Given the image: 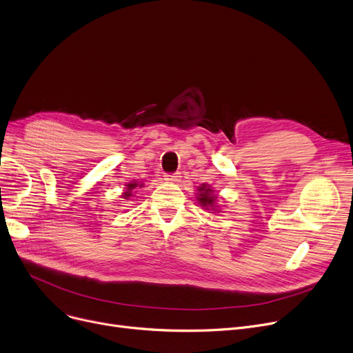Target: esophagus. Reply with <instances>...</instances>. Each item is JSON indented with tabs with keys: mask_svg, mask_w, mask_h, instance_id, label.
Returning a JSON list of instances; mask_svg holds the SVG:
<instances>
[{
	"mask_svg": "<svg viewBox=\"0 0 353 353\" xmlns=\"http://www.w3.org/2000/svg\"><path fill=\"white\" fill-rule=\"evenodd\" d=\"M164 179H165L167 181H179L180 173H168V174L164 176Z\"/></svg>",
	"mask_w": 353,
	"mask_h": 353,
	"instance_id": "esophagus-1",
	"label": "esophagus"
}]
</instances>
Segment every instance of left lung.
Returning <instances> with one entry per match:
<instances>
[{
    "instance_id": "obj_1",
    "label": "left lung",
    "mask_w": 353,
    "mask_h": 353,
    "mask_svg": "<svg viewBox=\"0 0 353 353\" xmlns=\"http://www.w3.org/2000/svg\"><path fill=\"white\" fill-rule=\"evenodd\" d=\"M197 190H199V193H197L199 203H201L205 209L214 210V199H216V196H214L213 190L206 185H202Z\"/></svg>"
}]
</instances>
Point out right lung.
I'll use <instances>...</instances> for the list:
<instances>
[{"label":"right lung","mask_w":353,"mask_h":353,"mask_svg":"<svg viewBox=\"0 0 353 353\" xmlns=\"http://www.w3.org/2000/svg\"><path fill=\"white\" fill-rule=\"evenodd\" d=\"M135 188H143V183H135V181H132V183H128L127 185V190L124 192V199H128L130 196H132V190L135 189Z\"/></svg>","instance_id":"obj_1"}]
</instances>
